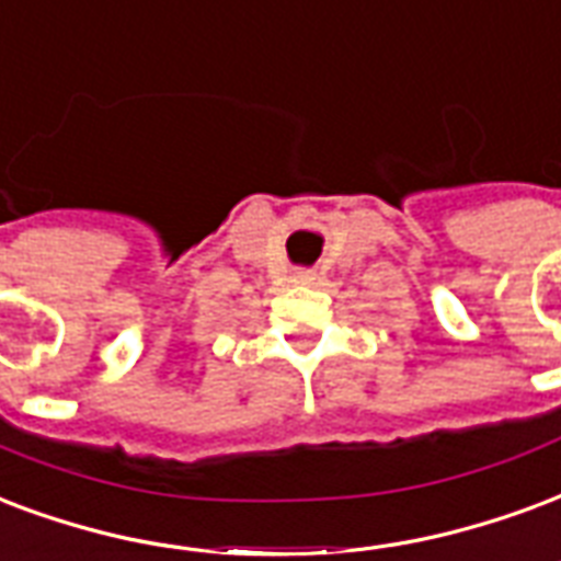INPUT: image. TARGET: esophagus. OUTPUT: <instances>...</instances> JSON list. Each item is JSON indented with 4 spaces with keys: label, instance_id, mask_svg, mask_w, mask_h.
I'll list each match as a JSON object with an SVG mask.
<instances>
[{
    "label": "esophagus",
    "instance_id": "obj_1",
    "mask_svg": "<svg viewBox=\"0 0 561 561\" xmlns=\"http://www.w3.org/2000/svg\"><path fill=\"white\" fill-rule=\"evenodd\" d=\"M314 279H318V273L311 271V267H297V271L290 273V282H294V285H311Z\"/></svg>",
    "mask_w": 561,
    "mask_h": 561
}]
</instances>
